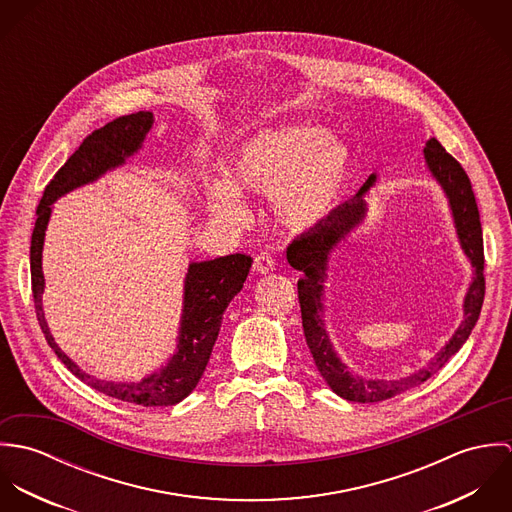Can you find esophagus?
<instances>
[{
  "instance_id": "obj_1",
  "label": "esophagus",
  "mask_w": 512,
  "mask_h": 512,
  "mask_svg": "<svg viewBox=\"0 0 512 512\" xmlns=\"http://www.w3.org/2000/svg\"><path fill=\"white\" fill-rule=\"evenodd\" d=\"M276 270V260L268 254H258L254 258V272L256 274H270Z\"/></svg>"
}]
</instances>
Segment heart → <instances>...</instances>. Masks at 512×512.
Returning a JSON list of instances; mask_svg holds the SVG:
<instances>
[{
    "label": "heart",
    "instance_id": "b5f03b06",
    "mask_svg": "<svg viewBox=\"0 0 512 512\" xmlns=\"http://www.w3.org/2000/svg\"><path fill=\"white\" fill-rule=\"evenodd\" d=\"M351 171V149L329 130L280 124L258 130L236 147L228 179H209L205 195L217 219L238 224L248 215L240 191L264 193L282 226L305 232L333 215Z\"/></svg>",
    "mask_w": 512,
    "mask_h": 512
}]
</instances>
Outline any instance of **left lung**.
Returning <instances> with one entry per match:
<instances>
[{"mask_svg":"<svg viewBox=\"0 0 512 512\" xmlns=\"http://www.w3.org/2000/svg\"><path fill=\"white\" fill-rule=\"evenodd\" d=\"M424 157H426L428 171L432 173V177L436 179V183L447 197L459 246L473 266V280L463 299V321L455 329L451 339L445 343V347H441V351L428 365L406 376L388 378V380L366 378L361 374H355L341 361L325 327L323 295H325L329 260L333 252L349 238V234L359 224L365 222L366 213H368L365 195L370 191V187H374L376 173H372L366 179L361 191L351 201L337 207L333 215L317 228L303 232L288 248L290 266L303 272V276L297 282V293H299L301 323H303L307 347L313 355L319 374L329 384V388L337 396L349 402H363V404L382 402L426 382L463 347L481 313V305L485 297V276H483L485 256H483V232H481L479 209L475 203L471 181L463 171V167L443 149L436 138L426 142Z\"/></svg>","mask_w":512,"mask_h":512,"instance_id":"1","label":"left lung"}]
</instances>
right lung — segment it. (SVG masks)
<instances>
[{
  "instance_id": "right-lung-1",
  "label": "right lung",
  "mask_w": 512,
  "mask_h": 512,
  "mask_svg": "<svg viewBox=\"0 0 512 512\" xmlns=\"http://www.w3.org/2000/svg\"><path fill=\"white\" fill-rule=\"evenodd\" d=\"M151 126V112H136L108 122L104 128L94 130L51 179L37 207V222L31 236V288L37 319L45 339L76 378H80L90 388L122 402L138 406H173L187 398L199 384L219 337L222 313L232 297L242 290L250 272V256L230 254L215 260L189 264L183 284L177 351L167 361V365L153 370L142 380L114 382L84 372L55 343L43 311V244L47 224L53 213V203L82 185L98 181L104 173L122 167L142 149Z\"/></svg>"
}]
</instances>
